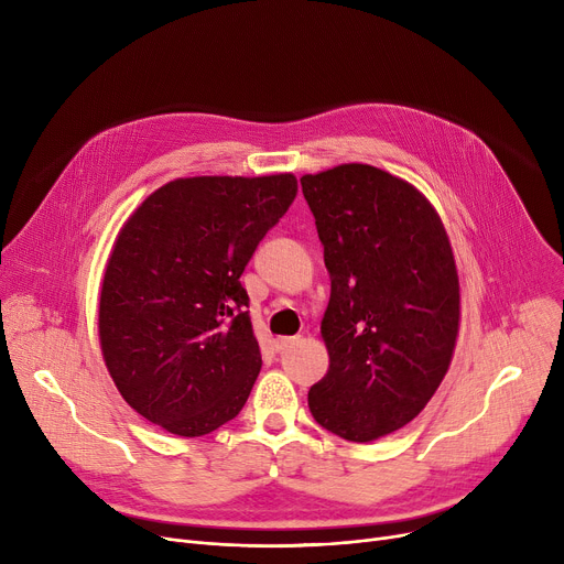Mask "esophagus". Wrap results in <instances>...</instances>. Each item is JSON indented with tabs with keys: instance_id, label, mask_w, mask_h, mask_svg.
Segmentation results:
<instances>
[{
	"instance_id": "1",
	"label": "esophagus",
	"mask_w": 564,
	"mask_h": 564,
	"mask_svg": "<svg viewBox=\"0 0 564 564\" xmlns=\"http://www.w3.org/2000/svg\"><path fill=\"white\" fill-rule=\"evenodd\" d=\"M294 343H297V338H288V336H281V338H276V340H274V345H276V349H279V351H283V349L292 347Z\"/></svg>"
}]
</instances>
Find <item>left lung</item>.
Instances as JSON below:
<instances>
[{
	"mask_svg": "<svg viewBox=\"0 0 564 564\" xmlns=\"http://www.w3.org/2000/svg\"><path fill=\"white\" fill-rule=\"evenodd\" d=\"M332 297L319 334L329 370L313 419L368 443L411 423L446 377L459 334V276L434 205L402 177L340 164L300 177Z\"/></svg>",
	"mask_w": 564,
	"mask_h": 564,
	"instance_id": "obj_1",
	"label": "left lung"
}]
</instances>
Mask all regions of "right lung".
Instances as JSON below:
<instances>
[{
	"instance_id": "right-lung-1",
	"label": "right lung",
	"mask_w": 564,
	"mask_h": 564,
	"mask_svg": "<svg viewBox=\"0 0 564 564\" xmlns=\"http://www.w3.org/2000/svg\"><path fill=\"white\" fill-rule=\"evenodd\" d=\"M297 177H177L118 230L98 304L105 366L145 421L210 434L242 411L262 359L240 283Z\"/></svg>"
}]
</instances>
